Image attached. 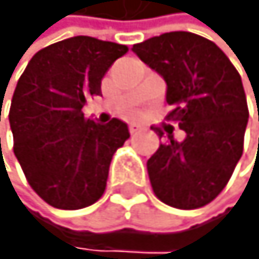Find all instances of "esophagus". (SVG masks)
<instances>
[{"label":"esophagus","instance_id":"esophagus-1","mask_svg":"<svg viewBox=\"0 0 259 259\" xmlns=\"http://www.w3.org/2000/svg\"><path fill=\"white\" fill-rule=\"evenodd\" d=\"M142 128V125L141 123H136V122H132L131 125H128V131H131V134H136V132H139Z\"/></svg>","mask_w":259,"mask_h":259}]
</instances>
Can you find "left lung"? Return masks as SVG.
I'll use <instances>...</instances> for the list:
<instances>
[{"instance_id": "8db88e82", "label": "left lung", "mask_w": 259, "mask_h": 259, "mask_svg": "<svg viewBox=\"0 0 259 259\" xmlns=\"http://www.w3.org/2000/svg\"><path fill=\"white\" fill-rule=\"evenodd\" d=\"M132 51L166 81V120L185 132L175 141L173 127L147 161L154 195L183 210L210 203L243 156L248 102L239 72L212 40L192 32H169L136 44ZM259 118V110H258ZM154 132L164 137L159 127Z\"/></svg>"}]
</instances>
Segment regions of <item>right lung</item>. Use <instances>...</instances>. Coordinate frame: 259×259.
<instances>
[{
    "mask_svg": "<svg viewBox=\"0 0 259 259\" xmlns=\"http://www.w3.org/2000/svg\"><path fill=\"white\" fill-rule=\"evenodd\" d=\"M127 51L77 35L38 51L20 76L8 115L13 151L49 205L84 208L107 188L112 157L131 134L118 118L105 125L84 118L83 107L102 95L105 72Z\"/></svg>",
    "mask_w": 259,
    "mask_h": 259,
    "instance_id": "1",
    "label": "right lung"
}]
</instances>
